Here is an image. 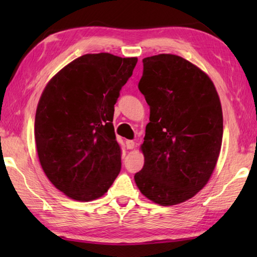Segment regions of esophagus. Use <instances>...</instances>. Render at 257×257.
<instances>
[{"instance_id": "esophagus-1", "label": "esophagus", "mask_w": 257, "mask_h": 257, "mask_svg": "<svg viewBox=\"0 0 257 257\" xmlns=\"http://www.w3.org/2000/svg\"><path fill=\"white\" fill-rule=\"evenodd\" d=\"M125 146H127V150H133L135 147V142L134 141H127V142H125Z\"/></svg>"}]
</instances>
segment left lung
Listing matches in <instances>:
<instances>
[{
  "mask_svg": "<svg viewBox=\"0 0 257 257\" xmlns=\"http://www.w3.org/2000/svg\"><path fill=\"white\" fill-rule=\"evenodd\" d=\"M138 88L150 105L135 175L141 193L162 206L176 205L207 184L219 158L223 116L219 95L205 72L173 54L143 59Z\"/></svg>",
  "mask_w": 257,
  "mask_h": 257,
  "instance_id": "obj_1",
  "label": "left lung"
}]
</instances>
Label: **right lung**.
<instances>
[{
  "label": "right lung",
  "mask_w": 257,
  "mask_h": 257,
  "mask_svg": "<svg viewBox=\"0 0 257 257\" xmlns=\"http://www.w3.org/2000/svg\"><path fill=\"white\" fill-rule=\"evenodd\" d=\"M137 58L85 54L52 78L38 102L35 141L46 177L72 199L103 196L121 170L114 104Z\"/></svg>",
  "instance_id": "1"
}]
</instances>
